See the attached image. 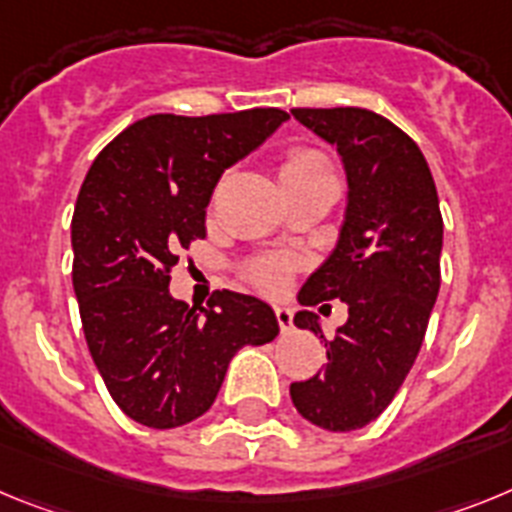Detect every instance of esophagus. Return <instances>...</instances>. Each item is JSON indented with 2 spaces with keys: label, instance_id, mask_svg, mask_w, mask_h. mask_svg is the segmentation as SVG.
<instances>
[{
  "label": "esophagus",
  "instance_id": "34e87169",
  "mask_svg": "<svg viewBox=\"0 0 512 512\" xmlns=\"http://www.w3.org/2000/svg\"><path fill=\"white\" fill-rule=\"evenodd\" d=\"M275 322H278L281 332H288L293 327V314L286 306H275Z\"/></svg>",
  "mask_w": 512,
  "mask_h": 512
}]
</instances>
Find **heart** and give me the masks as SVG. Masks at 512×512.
Instances as JSON below:
<instances>
[{
	"instance_id": "heart-1",
	"label": "heart",
	"mask_w": 512,
	"mask_h": 512,
	"mask_svg": "<svg viewBox=\"0 0 512 512\" xmlns=\"http://www.w3.org/2000/svg\"><path fill=\"white\" fill-rule=\"evenodd\" d=\"M309 175H332L330 164H327L322 151L311 149V146H291V149H286L281 162L283 180ZM293 273H296V260L286 255L257 257L244 268L250 286H255L262 293H270V296L286 291Z\"/></svg>"
}]
</instances>
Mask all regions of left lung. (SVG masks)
<instances>
[{
	"mask_svg": "<svg viewBox=\"0 0 512 512\" xmlns=\"http://www.w3.org/2000/svg\"><path fill=\"white\" fill-rule=\"evenodd\" d=\"M291 113L337 146L350 188L340 244L299 293L304 306L345 301L348 322L327 340L311 311L293 317L324 342L327 363L293 381L291 399L319 428L348 433L389 407L420 353L441 288L443 216L420 146L389 118L366 108Z\"/></svg>",
	"mask_w": 512,
	"mask_h": 512,
	"instance_id": "obj_1",
	"label": "left lung"
}]
</instances>
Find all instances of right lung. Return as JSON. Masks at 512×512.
<instances>
[{
	"label": "right lung",
	"instance_id": "1",
	"mask_svg": "<svg viewBox=\"0 0 512 512\" xmlns=\"http://www.w3.org/2000/svg\"><path fill=\"white\" fill-rule=\"evenodd\" d=\"M288 121L252 108L131 123L97 154L71 216V283L97 371L113 402L146 428L201 417L244 345L278 335L275 314L247 293L216 291L206 309L170 296L172 268L206 239L221 172Z\"/></svg>",
	"mask_w": 512,
	"mask_h": 512
}]
</instances>
